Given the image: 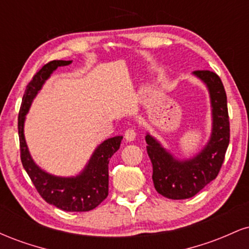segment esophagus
<instances>
[{
	"label": "esophagus",
	"instance_id": "esophagus-1",
	"mask_svg": "<svg viewBox=\"0 0 249 249\" xmlns=\"http://www.w3.org/2000/svg\"><path fill=\"white\" fill-rule=\"evenodd\" d=\"M136 131L133 130V128H128V130L125 131V139H126L127 142H133L134 139H136Z\"/></svg>",
	"mask_w": 249,
	"mask_h": 249
}]
</instances>
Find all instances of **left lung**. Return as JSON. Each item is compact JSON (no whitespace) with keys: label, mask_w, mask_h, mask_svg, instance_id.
<instances>
[{"label":"left lung","mask_w":249,"mask_h":249,"mask_svg":"<svg viewBox=\"0 0 249 249\" xmlns=\"http://www.w3.org/2000/svg\"><path fill=\"white\" fill-rule=\"evenodd\" d=\"M192 75L206 87L210 96L212 128L204 146L190 157H177L150 132L145 136L154 188L173 200L192 198L215 179L230 144L227 97L221 79L208 70L194 71Z\"/></svg>","instance_id":"8db88e82"}]
</instances>
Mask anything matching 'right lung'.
<instances>
[{"label": "right lung", "instance_id": "1", "mask_svg": "<svg viewBox=\"0 0 249 249\" xmlns=\"http://www.w3.org/2000/svg\"><path fill=\"white\" fill-rule=\"evenodd\" d=\"M72 61H53L45 64L27 85L18 115L21 160L36 190L48 204L65 212H88L98 206L108 194V161L119 150L123 136L105 139L95 148L79 173L62 177L47 172L31 157L24 136L25 116L43 85L58 68Z\"/></svg>", "mask_w": 249, "mask_h": 249}]
</instances>
